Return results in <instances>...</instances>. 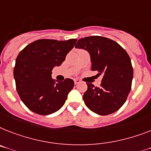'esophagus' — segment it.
<instances>
[{"label": "esophagus", "mask_w": 151, "mask_h": 151, "mask_svg": "<svg viewBox=\"0 0 151 151\" xmlns=\"http://www.w3.org/2000/svg\"><path fill=\"white\" fill-rule=\"evenodd\" d=\"M81 81L79 80V79H75L74 80V83H75V84L76 85H77V84H78V83H80Z\"/></svg>", "instance_id": "1"}]
</instances>
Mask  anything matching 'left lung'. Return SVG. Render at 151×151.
Returning a JSON list of instances; mask_svg holds the SVG:
<instances>
[{
    "instance_id": "obj_1",
    "label": "left lung",
    "mask_w": 151,
    "mask_h": 151,
    "mask_svg": "<svg viewBox=\"0 0 151 151\" xmlns=\"http://www.w3.org/2000/svg\"><path fill=\"white\" fill-rule=\"evenodd\" d=\"M75 47L89 52L92 70L103 76L100 87L86 83L83 97L86 106L102 116L117 111L127 99L134 76L127 52L117 42L98 35L80 38Z\"/></svg>"
}]
</instances>
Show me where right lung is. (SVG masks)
<instances>
[{"label":"right lung","instance_id":"obj_1","mask_svg":"<svg viewBox=\"0 0 151 151\" xmlns=\"http://www.w3.org/2000/svg\"><path fill=\"white\" fill-rule=\"evenodd\" d=\"M76 41L39 39L20 52L14 77L17 93L30 110L39 115H49L64 105L74 82L65 78L55 83L52 78V71L64 62Z\"/></svg>","mask_w":151,"mask_h":151}]
</instances>
